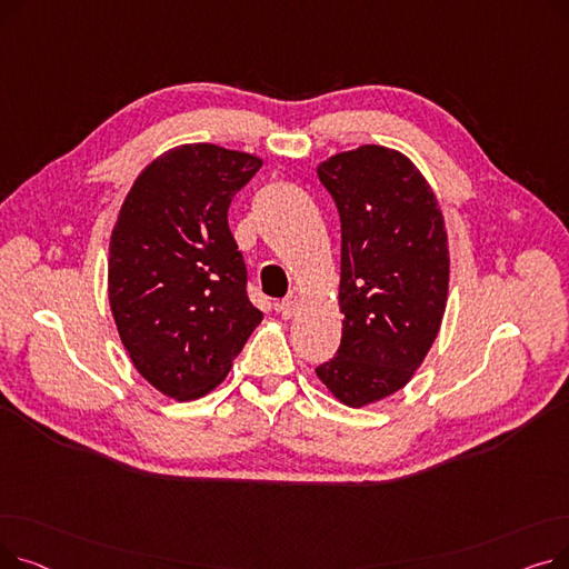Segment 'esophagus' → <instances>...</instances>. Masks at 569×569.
Instances as JSON below:
<instances>
[{
    "mask_svg": "<svg viewBox=\"0 0 569 569\" xmlns=\"http://www.w3.org/2000/svg\"><path fill=\"white\" fill-rule=\"evenodd\" d=\"M277 311L281 313V318H292L297 311H300V297L297 295H288L286 300H281L277 305Z\"/></svg>",
    "mask_w": 569,
    "mask_h": 569,
    "instance_id": "34e87169",
    "label": "esophagus"
}]
</instances>
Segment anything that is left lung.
<instances>
[{
	"label": "left lung",
	"instance_id": "1",
	"mask_svg": "<svg viewBox=\"0 0 569 569\" xmlns=\"http://www.w3.org/2000/svg\"><path fill=\"white\" fill-rule=\"evenodd\" d=\"M341 219V346L316 373L341 403L399 392L438 337L450 281L447 232L422 172L380 144L318 166Z\"/></svg>",
	"mask_w": 569,
	"mask_h": 569
}]
</instances>
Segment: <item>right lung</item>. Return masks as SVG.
<instances>
[{
	"label": "right lung",
	"mask_w": 569,
	"mask_h": 569,
	"mask_svg": "<svg viewBox=\"0 0 569 569\" xmlns=\"http://www.w3.org/2000/svg\"><path fill=\"white\" fill-rule=\"evenodd\" d=\"M258 157L209 142L174 147L133 182L110 237L108 295L138 373L189 401L226 378L262 320L228 228Z\"/></svg>",
	"instance_id": "obj_1"
}]
</instances>
